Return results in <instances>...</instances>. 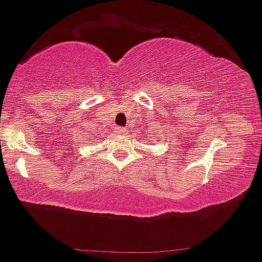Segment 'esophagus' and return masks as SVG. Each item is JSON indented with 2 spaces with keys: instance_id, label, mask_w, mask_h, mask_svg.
Instances as JSON below:
<instances>
[{
  "instance_id": "1",
  "label": "esophagus",
  "mask_w": 262,
  "mask_h": 262,
  "mask_svg": "<svg viewBox=\"0 0 262 262\" xmlns=\"http://www.w3.org/2000/svg\"><path fill=\"white\" fill-rule=\"evenodd\" d=\"M116 132L117 135H126L127 134V128L126 127H116Z\"/></svg>"
}]
</instances>
